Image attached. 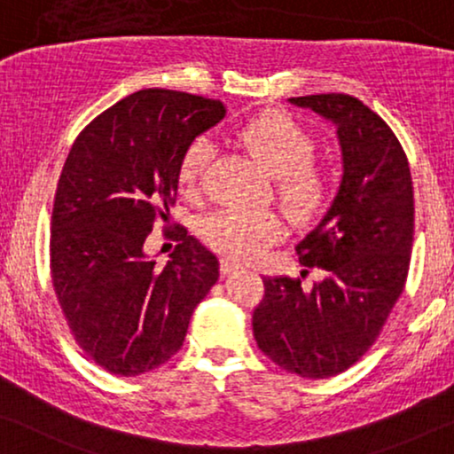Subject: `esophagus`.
<instances>
[{"instance_id": "34e87169", "label": "esophagus", "mask_w": 454, "mask_h": 454, "mask_svg": "<svg viewBox=\"0 0 454 454\" xmlns=\"http://www.w3.org/2000/svg\"><path fill=\"white\" fill-rule=\"evenodd\" d=\"M240 270H242V265H240V263H236V261L222 259V273H224V276H230V273L240 271Z\"/></svg>"}]
</instances>
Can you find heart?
<instances>
[{
  "instance_id": "b5f03b06",
  "label": "heart",
  "mask_w": 454,
  "mask_h": 454,
  "mask_svg": "<svg viewBox=\"0 0 454 454\" xmlns=\"http://www.w3.org/2000/svg\"><path fill=\"white\" fill-rule=\"evenodd\" d=\"M240 142L270 175L276 178L278 200L296 222L317 218L329 203L331 176L312 164L317 145L296 121L284 113H265L240 129ZM214 158L207 139H195L183 152L176 183L183 195L197 197L203 176ZM203 239L226 257L248 261L259 257L278 236L282 222L267 209H220L203 222Z\"/></svg>"
}]
</instances>
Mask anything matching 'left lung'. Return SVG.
<instances>
[{"instance_id":"8db88e82","label":"left lung","mask_w":454,"mask_h":454,"mask_svg":"<svg viewBox=\"0 0 454 454\" xmlns=\"http://www.w3.org/2000/svg\"><path fill=\"white\" fill-rule=\"evenodd\" d=\"M337 127L343 175L321 222L298 242L304 267L325 278L306 290L263 278L253 312L257 346L302 379H329L368 352L403 292L413 245V187L399 139L348 94L290 98Z\"/></svg>"}]
</instances>
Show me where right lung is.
Instances as JSON below:
<instances>
[{
    "label": "right lung",
    "instance_id": "obj_1",
    "mask_svg": "<svg viewBox=\"0 0 454 454\" xmlns=\"http://www.w3.org/2000/svg\"><path fill=\"white\" fill-rule=\"evenodd\" d=\"M226 117L220 100L148 88L100 113L75 139L51 215V278L78 346L119 376L181 349L220 261L187 230L158 270L144 251L168 220L183 152Z\"/></svg>",
    "mask_w": 454,
    "mask_h": 454
}]
</instances>
